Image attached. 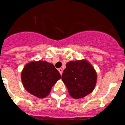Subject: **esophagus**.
Returning <instances> with one entry per match:
<instances>
[{
  "label": "esophagus",
  "instance_id": "1",
  "mask_svg": "<svg viewBox=\"0 0 125 125\" xmlns=\"http://www.w3.org/2000/svg\"><path fill=\"white\" fill-rule=\"evenodd\" d=\"M58 71H59V72L60 73L61 75H62V68H59V69H58Z\"/></svg>",
  "mask_w": 125,
  "mask_h": 125
}]
</instances>
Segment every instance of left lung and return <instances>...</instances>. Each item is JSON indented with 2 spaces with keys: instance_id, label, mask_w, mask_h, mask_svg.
Wrapping results in <instances>:
<instances>
[{
  "instance_id": "1",
  "label": "left lung",
  "mask_w": 125,
  "mask_h": 125,
  "mask_svg": "<svg viewBox=\"0 0 125 125\" xmlns=\"http://www.w3.org/2000/svg\"><path fill=\"white\" fill-rule=\"evenodd\" d=\"M66 66L61 79L71 96L74 99L82 98L93 91L96 84L97 74L88 61H71Z\"/></svg>"
}]
</instances>
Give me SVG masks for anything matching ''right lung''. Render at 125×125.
Instances as JSON below:
<instances>
[{"mask_svg":"<svg viewBox=\"0 0 125 125\" xmlns=\"http://www.w3.org/2000/svg\"><path fill=\"white\" fill-rule=\"evenodd\" d=\"M61 77L52 64L41 60L27 63L21 73L22 82L25 90L39 98L47 96Z\"/></svg>","mask_w":125,"mask_h":125,"instance_id":"right-lung-1","label":"right lung"}]
</instances>
